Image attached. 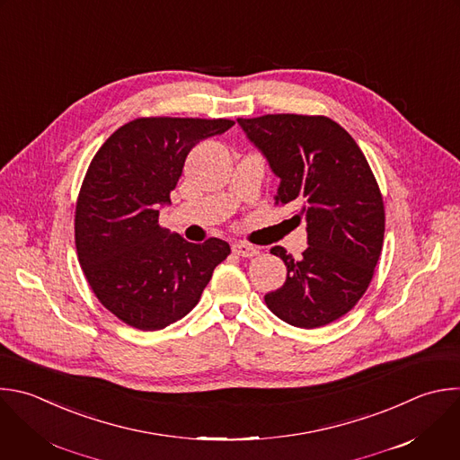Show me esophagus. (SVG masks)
Wrapping results in <instances>:
<instances>
[{"mask_svg":"<svg viewBox=\"0 0 460 460\" xmlns=\"http://www.w3.org/2000/svg\"><path fill=\"white\" fill-rule=\"evenodd\" d=\"M233 252L238 254V256H242V258H252V256L258 254V249L252 247V245H249V243L236 242V243H233Z\"/></svg>","mask_w":460,"mask_h":460,"instance_id":"esophagus-1","label":"esophagus"}]
</instances>
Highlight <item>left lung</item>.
<instances>
[{"instance_id":"left-lung-1","label":"left lung","mask_w":460,"mask_h":460,"mask_svg":"<svg viewBox=\"0 0 460 460\" xmlns=\"http://www.w3.org/2000/svg\"><path fill=\"white\" fill-rule=\"evenodd\" d=\"M279 177L276 206L299 208L309 247L294 260L281 245L270 254L287 265L283 287L265 294L272 314L292 327H325L367 292L385 238V204L365 153L325 115L269 113L238 119Z\"/></svg>"}]
</instances>
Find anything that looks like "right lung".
Returning <instances> with one entry per match:
<instances>
[{
    "label": "right lung",
    "mask_w": 460,
    "mask_h": 460,
    "mask_svg": "<svg viewBox=\"0 0 460 460\" xmlns=\"http://www.w3.org/2000/svg\"><path fill=\"white\" fill-rule=\"evenodd\" d=\"M231 119L138 117L115 129L93 155L75 204V249L86 281L115 318L161 331L199 303L231 247L191 243L159 226L188 153Z\"/></svg>",
    "instance_id": "add662e5"
}]
</instances>
